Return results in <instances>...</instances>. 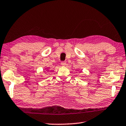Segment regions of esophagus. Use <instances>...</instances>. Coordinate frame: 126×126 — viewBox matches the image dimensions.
I'll list each match as a JSON object with an SVG mask.
<instances>
[{"instance_id": "1", "label": "esophagus", "mask_w": 126, "mask_h": 126, "mask_svg": "<svg viewBox=\"0 0 126 126\" xmlns=\"http://www.w3.org/2000/svg\"><path fill=\"white\" fill-rule=\"evenodd\" d=\"M61 64L63 66H65V65H66V63L65 61H62L61 63Z\"/></svg>"}]
</instances>
